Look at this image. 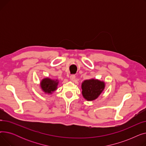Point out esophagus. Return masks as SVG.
I'll list each match as a JSON object with an SVG mask.
<instances>
[{"mask_svg": "<svg viewBox=\"0 0 146 146\" xmlns=\"http://www.w3.org/2000/svg\"><path fill=\"white\" fill-rule=\"evenodd\" d=\"M75 78H76L75 75H71V76H70V80L71 81H74V79H75Z\"/></svg>", "mask_w": 146, "mask_h": 146, "instance_id": "obj_1", "label": "esophagus"}]
</instances>
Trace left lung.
<instances>
[{
  "instance_id": "8db88e82",
  "label": "left lung",
  "mask_w": 146,
  "mask_h": 146,
  "mask_svg": "<svg viewBox=\"0 0 146 146\" xmlns=\"http://www.w3.org/2000/svg\"><path fill=\"white\" fill-rule=\"evenodd\" d=\"M82 94L88 101L96 99L103 92L105 88V82L96 79H90L82 83Z\"/></svg>"
}]
</instances>
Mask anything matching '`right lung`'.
<instances>
[{
	"label": "right lung",
	"instance_id": "add662e5",
	"mask_svg": "<svg viewBox=\"0 0 146 146\" xmlns=\"http://www.w3.org/2000/svg\"><path fill=\"white\" fill-rule=\"evenodd\" d=\"M59 81L58 79H52L49 78L42 79L40 83L41 90L45 94L51 95L57 89Z\"/></svg>",
	"mask_w": 146,
	"mask_h": 146
}]
</instances>
